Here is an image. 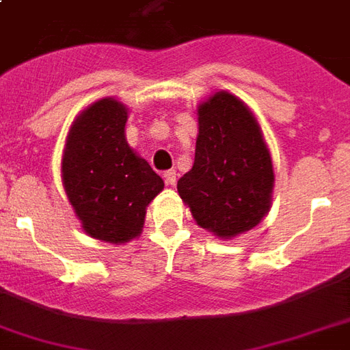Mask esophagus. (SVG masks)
Instances as JSON below:
<instances>
[{
  "label": "esophagus",
  "mask_w": 350,
  "mask_h": 350,
  "mask_svg": "<svg viewBox=\"0 0 350 350\" xmlns=\"http://www.w3.org/2000/svg\"><path fill=\"white\" fill-rule=\"evenodd\" d=\"M165 183L170 187H174L176 185V170L174 169H170V170H165Z\"/></svg>",
  "instance_id": "34e87169"
}]
</instances>
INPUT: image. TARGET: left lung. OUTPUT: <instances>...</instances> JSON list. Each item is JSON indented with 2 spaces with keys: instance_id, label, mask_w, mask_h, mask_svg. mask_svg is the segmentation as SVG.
Returning <instances> with one entry per match:
<instances>
[{
  "instance_id": "obj_1",
  "label": "left lung",
  "mask_w": 350,
  "mask_h": 350,
  "mask_svg": "<svg viewBox=\"0 0 350 350\" xmlns=\"http://www.w3.org/2000/svg\"><path fill=\"white\" fill-rule=\"evenodd\" d=\"M198 126L194 165L178 180V193L198 226L231 239L255 228L270 209V150L255 116L228 92L200 106Z\"/></svg>"
}]
</instances>
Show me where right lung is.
Returning <instances> with one entry per match:
<instances>
[{
  "label": "right lung",
  "mask_w": 350,
  "mask_h": 350,
  "mask_svg": "<svg viewBox=\"0 0 350 350\" xmlns=\"http://www.w3.org/2000/svg\"><path fill=\"white\" fill-rule=\"evenodd\" d=\"M128 111L116 98H100L71 126L62 159V181L82 228L93 239L121 244L135 239L146 205L163 180L128 146Z\"/></svg>",
  "instance_id": "right-lung-1"
}]
</instances>
